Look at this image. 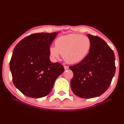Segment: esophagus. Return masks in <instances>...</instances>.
I'll return each mask as SVG.
<instances>
[{
  "label": "esophagus",
  "mask_w": 124,
  "mask_h": 124,
  "mask_svg": "<svg viewBox=\"0 0 124 124\" xmlns=\"http://www.w3.org/2000/svg\"><path fill=\"white\" fill-rule=\"evenodd\" d=\"M64 69H65V70H68V69H69V66H64Z\"/></svg>",
  "instance_id": "34e87169"
}]
</instances>
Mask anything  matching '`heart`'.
<instances>
[{"label": "heart", "instance_id": "heart-1", "mask_svg": "<svg viewBox=\"0 0 124 124\" xmlns=\"http://www.w3.org/2000/svg\"><path fill=\"white\" fill-rule=\"evenodd\" d=\"M55 45V47L51 46L49 49L52 58L58 59L60 54L67 63L75 64L86 57L90 49L91 42L86 36L69 34L58 37Z\"/></svg>", "mask_w": 124, "mask_h": 124}]
</instances>
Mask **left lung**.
Returning <instances> with one entry per match:
<instances>
[{
  "label": "left lung",
  "instance_id": "obj_1",
  "mask_svg": "<svg viewBox=\"0 0 124 124\" xmlns=\"http://www.w3.org/2000/svg\"><path fill=\"white\" fill-rule=\"evenodd\" d=\"M87 36L91 42L89 54L80 63L69 66L73 73L70 80L72 92L83 99L96 97L104 93L116 72L113 51L102 38Z\"/></svg>",
  "mask_w": 124,
  "mask_h": 124
}]
</instances>
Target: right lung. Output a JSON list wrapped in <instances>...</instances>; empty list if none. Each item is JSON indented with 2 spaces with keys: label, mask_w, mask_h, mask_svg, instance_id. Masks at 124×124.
<instances>
[{
  "label": "right lung",
  "mask_w": 124,
  "mask_h": 124,
  "mask_svg": "<svg viewBox=\"0 0 124 124\" xmlns=\"http://www.w3.org/2000/svg\"><path fill=\"white\" fill-rule=\"evenodd\" d=\"M58 32H41L23 38L17 44L10 62L13 82L25 96L41 98L49 94L63 65L49 59V48Z\"/></svg>",
  "instance_id": "add662e5"
}]
</instances>
